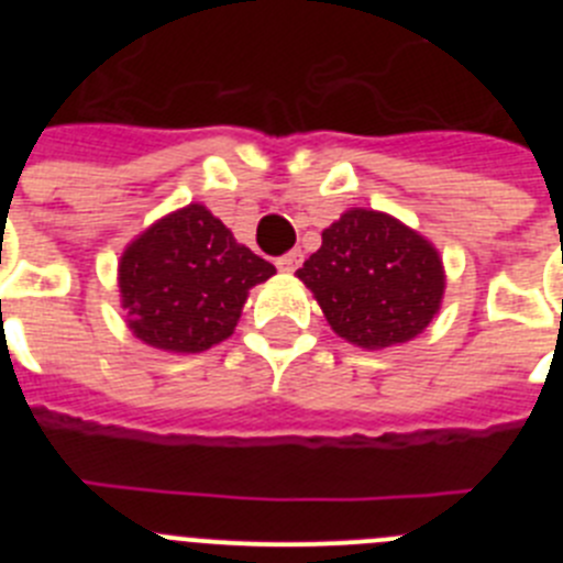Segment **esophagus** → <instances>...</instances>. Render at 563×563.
Masks as SVG:
<instances>
[{
  "instance_id": "1",
  "label": "esophagus",
  "mask_w": 563,
  "mask_h": 563,
  "mask_svg": "<svg viewBox=\"0 0 563 563\" xmlns=\"http://www.w3.org/2000/svg\"><path fill=\"white\" fill-rule=\"evenodd\" d=\"M301 258H305V256H301V251H287L285 256L276 258V267L282 273H292L298 265H301Z\"/></svg>"
}]
</instances>
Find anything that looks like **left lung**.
Wrapping results in <instances>:
<instances>
[{"instance_id": "1", "label": "left lung", "mask_w": 563, "mask_h": 563, "mask_svg": "<svg viewBox=\"0 0 563 563\" xmlns=\"http://www.w3.org/2000/svg\"><path fill=\"white\" fill-rule=\"evenodd\" d=\"M296 276L343 341L386 350L420 335L440 312L442 258L429 239L369 208H350L321 233Z\"/></svg>"}]
</instances>
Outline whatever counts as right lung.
Instances as JSON below:
<instances>
[{
    "mask_svg": "<svg viewBox=\"0 0 563 563\" xmlns=\"http://www.w3.org/2000/svg\"><path fill=\"white\" fill-rule=\"evenodd\" d=\"M276 273L191 202L134 239L118 262L126 324L163 352H206L233 335L251 287Z\"/></svg>",
    "mask_w": 563,
    "mask_h": 563,
    "instance_id": "obj_1",
    "label": "right lung"
}]
</instances>
